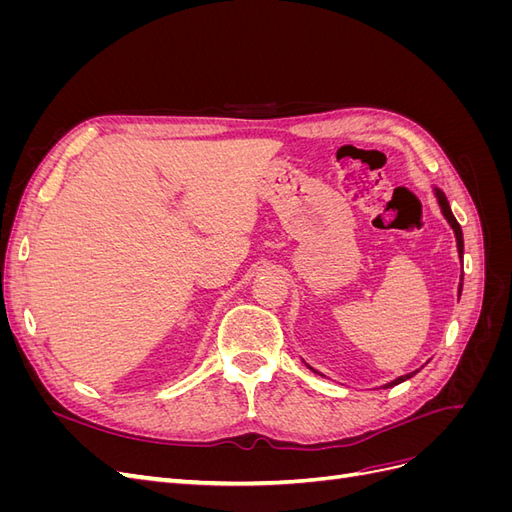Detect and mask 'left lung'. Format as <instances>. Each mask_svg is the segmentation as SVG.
Returning a JSON list of instances; mask_svg holds the SVG:
<instances>
[{
  "mask_svg": "<svg viewBox=\"0 0 512 512\" xmlns=\"http://www.w3.org/2000/svg\"><path fill=\"white\" fill-rule=\"evenodd\" d=\"M436 196H438V200H440V207H442V213H444V218L448 220V224L453 226V230H455V237H457V247H459V256L463 258V235H461V226H459V222L455 220V215H453V211H451V205H448V200H446V196L440 192V190H436ZM461 286H463V280H461V284H459V294H461ZM414 374H408V376H401V378H397L395 382H389L384 386V389H389V386H395V384H399V382H404V380H408V378H412Z\"/></svg>",
  "mask_w": 512,
  "mask_h": 512,
  "instance_id": "8db88e82",
  "label": "left lung"
}]
</instances>
